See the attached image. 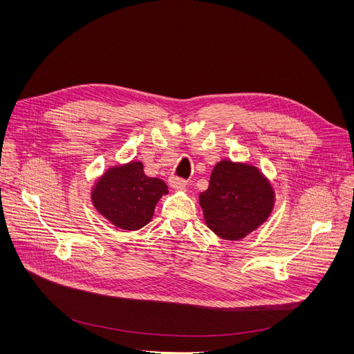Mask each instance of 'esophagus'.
Listing matches in <instances>:
<instances>
[{"label":"esophagus","instance_id":"34e87169","mask_svg":"<svg viewBox=\"0 0 354 354\" xmlns=\"http://www.w3.org/2000/svg\"><path fill=\"white\" fill-rule=\"evenodd\" d=\"M169 183H171V187L175 191H185V189H187V187H188L187 182L182 180V179H178V178H171Z\"/></svg>","mask_w":354,"mask_h":354}]
</instances>
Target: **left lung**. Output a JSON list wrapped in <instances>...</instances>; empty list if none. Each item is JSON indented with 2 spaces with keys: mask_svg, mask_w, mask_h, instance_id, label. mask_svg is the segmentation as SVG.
Segmentation results:
<instances>
[{
  "mask_svg": "<svg viewBox=\"0 0 354 354\" xmlns=\"http://www.w3.org/2000/svg\"><path fill=\"white\" fill-rule=\"evenodd\" d=\"M274 203L270 179L257 166L231 159L214 166L208 189L199 194L208 228L227 241H239L261 227Z\"/></svg>",
  "mask_w": 354,
  "mask_h": 354,
  "instance_id": "1",
  "label": "left lung"
}]
</instances>
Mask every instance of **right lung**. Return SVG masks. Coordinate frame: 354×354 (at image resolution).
<instances>
[{
	"label": "right lung",
	"mask_w": 354,
	"mask_h": 354,
	"mask_svg": "<svg viewBox=\"0 0 354 354\" xmlns=\"http://www.w3.org/2000/svg\"><path fill=\"white\" fill-rule=\"evenodd\" d=\"M167 192L162 179L145 175L140 160H130L107 167L93 183L90 198L111 225L138 231L152 221L158 201Z\"/></svg>",
	"instance_id": "add662e5"
}]
</instances>
